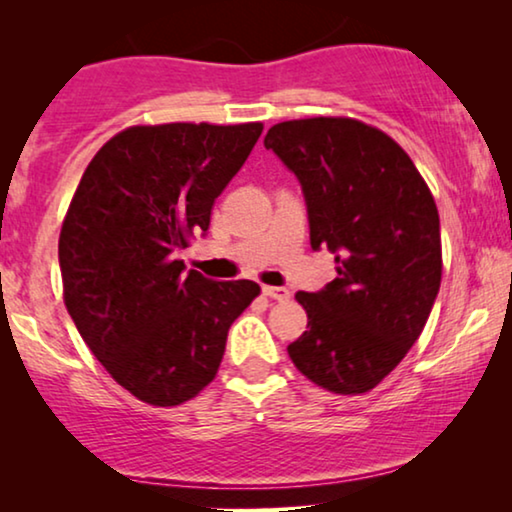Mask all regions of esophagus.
Returning a JSON list of instances; mask_svg holds the SVG:
<instances>
[{"label": "esophagus", "mask_w": 512, "mask_h": 512, "mask_svg": "<svg viewBox=\"0 0 512 512\" xmlns=\"http://www.w3.org/2000/svg\"><path fill=\"white\" fill-rule=\"evenodd\" d=\"M263 296H268L272 300H279V303H284V300L291 298V291L289 289H282V286H263Z\"/></svg>", "instance_id": "esophagus-1"}]
</instances>
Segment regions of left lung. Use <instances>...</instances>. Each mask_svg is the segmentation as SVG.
Instances as JSON below:
<instances>
[{
  "label": "left lung",
  "instance_id": "left-lung-1",
  "mask_svg": "<svg viewBox=\"0 0 512 512\" xmlns=\"http://www.w3.org/2000/svg\"><path fill=\"white\" fill-rule=\"evenodd\" d=\"M272 149L303 186L312 249L335 254L338 277L298 291L307 331L289 356L340 396L375 389L415 345L443 277L436 200L387 132L349 116L272 125Z\"/></svg>",
  "mask_w": 512,
  "mask_h": 512
}]
</instances>
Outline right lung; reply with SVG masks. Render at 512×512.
Returning a JSON list of instances; mask_svg holds the SVG:
<instances>
[{"mask_svg":"<svg viewBox=\"0 0 512 512\" xmlns=\"http://www.w3.org/2000/svg\"><path fill=\"white\" fill-rule=\"evenodd\" d=\"M263 123L132 125L76 186L60 230L62 298L107 373L139 401L172 408L219 373L228 328L261 286L212 282L177 258L209 228L214 200Z\"/></svg>","mask_w":512,"mask_h":512,"instance_id":"1","label":"right lung"}]
</instances>
